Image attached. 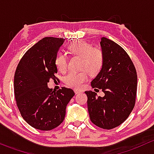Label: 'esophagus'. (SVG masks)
Wrapping results in <instances>:
<instances>
[{"label": "esophagus", "mask_w": 154, "mask_h": 154, "mask_svg": "<svg viewBox=\"0 0 154 154\" xmlns=\"http://www.w3.org/2000/svg\"><path fill=\"white\" fill-rule=\"evenodd\" d=\"M81 90H78V89H74V92H75V94H78V93H80L81 92Z\"/></svg>", "instance_id": "34e87169"}]
</instances>
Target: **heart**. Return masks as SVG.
Masks as SVG:
<instances>
[{"label": "heart", "mask_w": 154, "mask_h": 154, "mask_svg": "<svg viewBox=\"0 0 154 154\" xmlns=\"http://www.w3.org/2000/svg\"><path fill=\"white\" fill-rule=\"evenodd\" d=\"M70 52L81 57L80 71H71L65 77L64 82L72 88H80L88 80L89 73L92 75L97 74L101 69L103 63V54L99 48H91L89 43L83 40L73 42L68 47ZM57 69L65 72L67 69V57L65 54H60L55 60Z\"/></svg>", "instance_id": "b5f03b06"}]
</instances>
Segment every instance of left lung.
<instances>
[{
	"mask_svg": "<svg viewBox=\"0 0 154 154\" xmlns=\"http://www.w3.org/2000/svg\"><path fill=\"white\" fill-rule=\"evenodd\" d=\"M100 47L103 63L100 72L91 82L93 88L101 89L103 97L86 91L90 120L106 130L122 125L135 106L137 74L133 62L120 45L102 37Z\"/></svg>",
	"mask_w": 154,
	"mask_h": 154,
	"instance_id": "obj_1",
	"label": "left lung"
}]
</instances>
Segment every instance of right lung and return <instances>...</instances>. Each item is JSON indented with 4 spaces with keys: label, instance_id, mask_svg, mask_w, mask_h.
Masks as SVG:
<instances>
[{
    "label": "right lung",
    "instance_id": "add662e5",
    "mask_svg": "<svg viewBox=\"0 0 154 154\" xmlns=\"http://www.w3.org/2000/svg\"><path fill=\"white\" fill-rule=\"evenodd\" d=\"M65 38L45 37L25 53L14 77L17 106L25 122L35 129L51 130L63 122L66 109L74 92L62 87L57 91L48 88L56 80L55 60Z\"/></svg>",
    "mask_w": 154,
    "mask_h": 154
}]
</instances>
